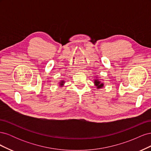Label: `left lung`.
<instances>
[{"instance_id":"8db88e82","label":"left lung","mask_w":151,"mask_h":151,"mask_svg":"<svg viewBox=\"0 0 151 151\" xmlns=\"http://www.w3.org/2000/svg\"><path fill=\"white\" fill-rule=\"evenodd\" d=\"M94 84H95L96 86H97V88H98V89L103 88V85H104V84L102 83L101 81H98V79H95V80H94Z\"/></svg>"}]
</instances>
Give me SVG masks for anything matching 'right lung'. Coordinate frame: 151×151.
Listing matches in <instances>:
<instances>
[{"label":"right lung","instance_id":"obj_1","mask_svg":"<svg viewBox=\"0 0 151 151\" xmlns=\"http://www.w3.org/2000/svg\"><path fill=\"white\" fill-rule=\"evenodd\" d=\"M63 84H64V81H62L60 83V85L61 86H62Z\"/></svg>","mask_w":151,"mask_h":151}]
</instances>
